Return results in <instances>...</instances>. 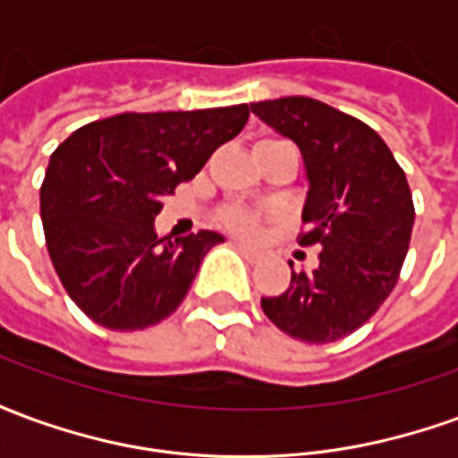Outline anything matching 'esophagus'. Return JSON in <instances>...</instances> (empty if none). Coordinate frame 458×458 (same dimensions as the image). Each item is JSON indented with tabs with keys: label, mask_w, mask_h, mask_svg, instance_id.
<instances>
[{
	"label": "esophagus",
	"mask_w": 458,
	"mask_h": 458,
	"mask_svg": "<svg viewBox=\"0 0 458 458\" xmlns=\"http://www.w3.org/2000/svg\"><path fill=\"white\" fill-rule=\"evenodd\" d=\"M235 250H238V252H240V255H242V258L250 259V262H258V259H259V252H258V250L248 248V245H240V242H238V245H235Z\"/></svg>",
	"instance_id": "1"
}]
</instances>
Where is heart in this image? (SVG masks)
I'll list each match as a JSON object with an SVG mask.
<instances>
[{
  "label": "heart",
  "instance_id": "b5f03b06",
  "mask_svg": "<svg viewBox=\"0 0 458 458\" xmlns=\"http://www.w3.org/2000/svg\"><path fill=\"white\" fill-rule=\"evenodd\" d=\"M220 218H223V223H225V228L233 230L235 235L250 238V235H255V233H258L259 216L248 208H225Z\"/></svg>",
  "mask_w": 458,
  "mask_h": 458
}]
</instances>
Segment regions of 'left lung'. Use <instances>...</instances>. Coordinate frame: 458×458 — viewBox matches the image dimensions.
<instances>
[{
  "instance_id": "obj_1",
  "label": "left lung",
  "mask_w": 458,
  "mask_h": 458,
  "mask_svg": "<svg viewBox=\"0 0 458 458\" xmlns=\"http://www.w3.org/2000/svg\"><path fill=\"white\" fill-rule=\"evenodd\" d=\"M250 110L301 151L309 191L299 245H321L314 272L292 269L287 292L259 304L287 336L331 344L363 327L397 284L414 225L412 193L393 151L365 122L311 98Z\"/></svg>"
}]
</instances>
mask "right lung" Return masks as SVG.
I'll return each mask as SVG.
<instances>
[{"instance_id": "add662e5", "label": "right lung", "mask_w": 458, "mask_h": 458, "mask_svg": "<svg viewBox=\"0 0 458 458\" xmlns=\"http://www.w3.org/2000/svg\"><path fill=\"white\" fill-rule=\"evenodd\" d=\"M248 117V105L114 114L75 130L51 154L41 186L46 248L85 317L140 331L179 309L200 259L225 238L157 235L154 218Z\"/></svg>"}]
</instances>
